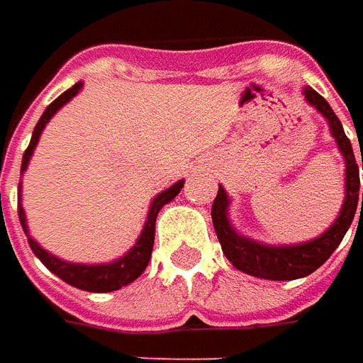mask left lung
I'll return each instance as SVG.
<instances>
[{
  "instance_id": "obj_1",
  "label": "left lung",
  "mask_w": 363,
  "mask_h": 363,
  "mask_svg": "<svg viewBox=\"0 0 363 363\" xmlns=\"http://www.w3.org/2000/svg\"><path fill=\"white\" fill-rule=\"evenodd\" d=\"M303 96L309 105L317 108V113L325 117L331 137L335 139L340 153L345 160V198H343L340 216L333 220V224L323 234H319L317 238L307 240V242L264 244L244 236L232 226L230 218H228L230 198L222 186H218V196L212 203L214 230L222 244V252L230 260L232 267L250 277L267 279V281H295L317 271L340 246L345 232L350 230L354 222L356 210L362 208L363 212V194L359 196V167H357L356 155L352 149V141L347 139L340 119L335 117L329 103L319 92H315L311 86H305Z\"/></svg>"
}]
</instances>
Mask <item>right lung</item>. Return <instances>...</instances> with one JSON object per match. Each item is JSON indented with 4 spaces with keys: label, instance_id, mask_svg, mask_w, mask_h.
Returning <instances> with one entry per match:
<instances>
[{
    "label": "right lung",
    "instance_id": "add662e5",
    "mask_svg": "<svg viewBox=\"0 0 363 363\" xmlns=\"http://www.w3.org/2000/svg\"><path fill=\"white\" fill-rule=\"evenodd\" d=\"M82 89V82H77L72 89H68L66 92H62L54 103H50L46 106V111L42 113V117L38 121V125L34 127V133H32V141L23 153V160H21V174L28 169V163L34 155V149L40 141V135L44 131V127L48 125V121L62 108L66 103H70L72 96H77L78 92ZM184 188V179L175 182L172 188L163 189L161 194H157L151 203H149V214H147L145 226L139 234V238L135 240L133 248L129 252H125L123 257L117 258V260H111V262H101V264H82V262H68V260H62L56 255L48 252L46 248H42L40 244L35 242L34 238L30 236V230H28V220H26V212H23V206H21V179H20V188H18V216H20L21 228L28 236V244L30 248L34 250V255L40 260L42 264L52 271L56 277H60L64 283L68 285L77 286V289H82V291H89V293H111V291H117L121 286L129 285L133 283L137 277H141V272L145 271L147 264H149V258H151V250H153V240H155V220H157V214L160 210L174 200L175 196L179 194V189Z\"/></svg>",
    "mask_w": 363,
    "mask_h": 363
}]
</instances>
